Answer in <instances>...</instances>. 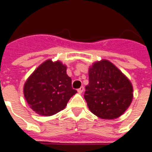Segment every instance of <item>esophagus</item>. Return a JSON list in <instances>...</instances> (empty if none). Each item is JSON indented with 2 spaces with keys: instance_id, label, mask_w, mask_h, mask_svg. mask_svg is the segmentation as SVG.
<instances>
[{
  "instance_id": "obj_1",
  "label": "esophagus",
  "mask_w": 152,
  "mask_h": 152,
  "mask_svg": "<svg viewBox=\"0 0 152 152\" xmlns=\"http://www.w3.org/2000/svg\"><path fill=\"white\" fill-rule=\"evenodd\" d=\"M83 91H84V87H83V86H81L80 89H77V92L79 93V94H81V93H83Z\"/></svg>"
}]
</instances>
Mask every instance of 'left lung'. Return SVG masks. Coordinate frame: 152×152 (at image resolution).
Instances as JSON below:
<instances>
[{
  "label": "left lung",
  "mask_w": 152,
  "mask_h": 152,
  "mask_svg": "<svg viewBox=\"0 0 152 152\" xmlns=\"http://www.w3.org/2000/svg\"><path fill=\"white\" fill-rule=\"evenodd\" d=\"M85 99L89 110L102 119L121 116L130 105L133 86L126 76L108 60L96 62L89 69Z\"/></svg>",
  "instance_id": "left-lung-1"
}]
</instances>
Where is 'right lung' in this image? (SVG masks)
Here are the masks:
<instances>
[{
    "label": "right lung",
    "mask_w": 152,
    "mask_h": 152,
    "mask_svg": "<svg viewBox=\"0 0 152 152\" xmlns=\"http://www.w3.org/2000/svg\"><path fill=\"white\" fill-rule=\"evenodd\" d=\"M76 90L72 87V79L66 66L60 61L46 60L28 77L23 94L28 105L40 115L50 116L66 107Z\"/></svg>",
    "instance_id": "1"
}]
</instances>
